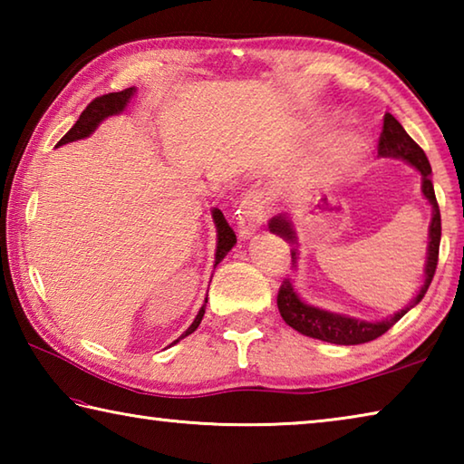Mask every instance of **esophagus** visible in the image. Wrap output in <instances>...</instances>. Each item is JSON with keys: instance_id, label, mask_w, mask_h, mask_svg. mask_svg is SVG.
<instances>
[{"instance_id": "obj_1", "label": "esophagus", "mask_w": 464, "mask_h": 464, "mask_svg": "<svg viewBox=\"0 0 464 464\" xmlns=\"http://www.w3.org/2000/svg\"><path fill=\"white\" fill-rule=\"evenodd\" d=\"M266 217V196L262 190H249L239 204L237 210V227L239 237L247 239L260 229Z\"/></svg>"}]
</instances>
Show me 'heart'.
<instances>
[{"instance_id": "obj_1", "label": "heart", "mask_w": 464, "mask_h": 464, "mask_svg": "<svg viewBox=\"0 0 464 464\" xmlns=\"http://www.w3.org/2000/svg\"><path fill=\"white\" fill-rule=\"evenodd\" d=\"M358 151V139L356 137H342L337 140V145L334 149V163L337 168L348 166V163L354 160V155Z\"/></svg>"}]
</instances>
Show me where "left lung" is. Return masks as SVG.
I'll return each instance as SVG.
<instances>
[{
    "label": "left lung",
    "instance_id": "left-lung-1",
    "mask_svg": "<svg viewBox=\"0 0 464 464\" xmlns=\"http://www.w3.org/2000/svg\"><path fill=\"white\" fill-rule=\"evenodd\" d=\"M379 155L381 157H392V160H403L413 166L421 174V194L431 204V223L428 233V260L426 270H423V285L420 293L411 298V303L405 309L397 311L392 317L382 321H362L348 315H340V313H332L319 307L307 304L301 296L296 295L293 282L285 278L278 290V311L286 324L296 329L298 334L315 337L321 342L340 343V345H356L372 342L381 337L384 332L397 324L407 311L418 304L423 295L428 293V286L436 274L438 266V249H440V237H442V221H440V208L434 194V184H431V168L423 149L415 143V140L407 135L405 129L399 124V121L392 114H384L382 121V132L379 139ZM270 231L280 235L282 239L288 243H296L295 227L290 223L286 215H278L270 221ZM293 262L296 264V249L290 251Z\"/></svg>",
    "mask_w": 464,
    "mask_h": 464
}]
</instances>
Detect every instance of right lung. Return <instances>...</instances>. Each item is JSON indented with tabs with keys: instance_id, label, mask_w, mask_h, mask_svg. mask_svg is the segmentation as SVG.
Masks as SVG:
<instances>
[{
	"instance_id": "right-lung-1",
	"label": "right lung",
	"mask_w": 464,
	"mask_h": 464,
	"mask_svg": "<svg viewBox=\"0 0 464 464\" xmlns=\"http://www.w3.org/2000/svg\"><path fill=\"white\" fill-rule=\"evenodd\" d=\"M135 92H137L135 88H127V90H122V92L104 93V96L92 100L90 104L85 106L83 112L80 114V119H77V122L73 124L72 129L67 130V135L59 140L57 147H59V145L72 143V140H80V139L90 137L92 132L98 129V124H100L102 121L108 119V116L121 114L122 110L127 108L130 98L135 96ZM213 221H215V227H217V254H215V266H217L218 262L223 260V257H225L227 254H229L235 243H237V237H235L233 229L229 227V223L225 221V217H223V213H221V210H218V208H213ZM204 309H207V301H204V304L200 307L198 315L194 317L192 325L188 327L186 332H184L182 335H179L176 342H179V340H182V337H186V335H190V334L196 332V327L200 325V321H202V317H204ZM176 342H174V343H176Z\"/></svg>"
}]
</instances>
